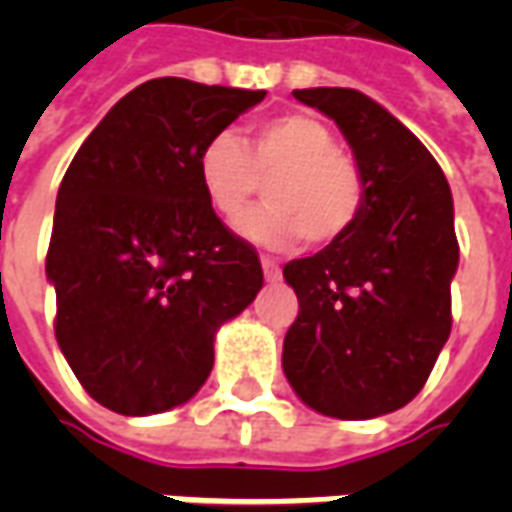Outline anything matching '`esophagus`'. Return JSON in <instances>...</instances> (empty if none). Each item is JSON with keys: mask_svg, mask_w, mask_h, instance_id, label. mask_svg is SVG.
Returning <instances> with one entry per match:
<instances>
[{"mask_svg": "<svg viewBox=\"0 0 512 512\" xmlns=\"http://www.w3.org/2000/svg\"><path fill=\"white\" fill-rule=\"evenodd\" d=\"M260 263H263V274H266V282H279V279H282V268H279L277 260H271V257H263Z\"/></svg>", "mask_w": 512, "mask_h": 512, "instance_id": "34e87169", "label": "esophagus"}]
</instances>
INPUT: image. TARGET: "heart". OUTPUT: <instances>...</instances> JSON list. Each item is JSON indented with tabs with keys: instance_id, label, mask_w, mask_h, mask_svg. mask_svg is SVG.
<instances>
[{
	"instance_id": "obj_1",
	"label": "heart",
	"mask_w": 512,
	"mask_h": 512,
	"mask_svg": "<svg viewBox=\"0 0 512 512\" xmlns=\"http://www.w3.org/2000/svg\"><path fill=\"white\" fill-rule=\"evenodd\" d=\"M268 178V202L238 222L252 244L285 249L307 238L323 246L343 238L362 216L367 180L332 128L307 112L257 120L238 139L219 131L197 153V178L224 219H238Z\"/></svg>"
}]
</instances>
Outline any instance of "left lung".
Here are the masks:
<instances>
[{
	"mask_svg": "<svg viewBox=\"0 0 512 512\" xmlns=\"http://www.w3.org/2000/svg\"><path fill=\"white\" fill-rule=\"evenodd\" d=\"M293 95L340 126L367 200L343 238L282 271L299 296L282 367L293 392L326 417H381L417 397L450 337V183L428 147L359 90Z\"/></svg>",
	"mask_w": 512,
	"mask_h": 512,
	"instance_id": "1",
	"label": "left lung"
}]
</instances>
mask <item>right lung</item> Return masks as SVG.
<instances>
[{"label":"right lung","mask_w":512,"mask_h":512,"mask_svg":"<svg viewBox=\"0 0 512 512\" xmlns=\"http://www.w3.org/2000/svg\"><path fill=\"white\" fill-rule=\"evenodd\" d=\"M266 98L150 79L120 98L57 191L46 277L54 334L101 406L167 411L211 376L213 337L263 288L255 246L227 230L197 178V153Z\"/></svg>","instance_id":"right-lung-1"}]
</instances>
